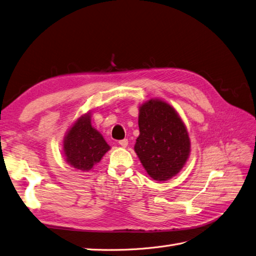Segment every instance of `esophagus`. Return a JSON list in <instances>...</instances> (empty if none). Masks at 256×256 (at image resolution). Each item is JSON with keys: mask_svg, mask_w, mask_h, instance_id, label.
<instances>
[{"mask_svg": "<svg viewBox=\"0 0 256 256\" xmlns=\"http://www.w3.org/2000/svg\"><path fill=\"white\" fill-rule=\"evenodd\" d=\"M119 144L121 146V147L126 148V146L128 144V140H119Z\"/></svg>", "mask_w": 256, "mask_h": 256, "instance_id": "esophagus-1", "label": "esophagus"}]
</instances>
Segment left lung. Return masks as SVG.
<instances>
[{"instance_id":"8db88e82","label":"left lung","mask_w":256,"mask_h":256,"mask_svg":"<svg viewBox=\"0 0 256 256\" xmlns=\"http://www.w3.org/2000/svg\"><path fill=\"white\" fill-rule=\"evenodd\" d=\"M138 126L134 150L149 176L156 181L177 176L190 156L191 140L176 109L160 98L146 100L140 106Z\"/></svg>"}]
</instances>
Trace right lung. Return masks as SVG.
<instances>
[{
	"mask_svg": "<svg viewBox=\"0 0 256 256\" xmlns=\"http://www.w3.org/2000/svg\"><path fill=\"white\" fill-rule=\"evenodd\" d=\"M110 150L96 128L92 126L91 112L77 118L64 136L63 154L66 163L80 172H89Z\"/></svg>",
	"mask_w": 256,
	"mask_h": 256,
	"instance_id": "1",
	"label": "right lung"
}]
</instances>
